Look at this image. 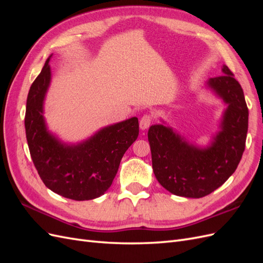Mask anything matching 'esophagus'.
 <instances>
[{"label": "esophagus", "instance_id": "esophagus-1", "mask_svg": "<svg viewBox=\"0 0 263 263\" xmlns=\"http://www.w3.org/2000/svg\"><path fill=\"white\" fill-rule=\"evenodd\" d=\"M151 121H153V117H151L150 115L146 114V115L142 116V117L140 118V122H139L140 129H141V130L147 129L148 127L150 126V124H151Z\"/></svg>", "mask_w": 263, "mask_h": 263}]
</instances>
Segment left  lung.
I'll use <instances>...</instances> for the list:
<instances>
[{"instance_id":"obj_1","label":"left lung","mask_w":263,"mask_h":263,"mask_svg":"<svg viewBox=\"0 0 263 263\" xmlns=\"http://www.w3.org/2000/svg\"><path fill=\"white\" fill-rule=\"evenodd\" d=\"M221 71L224 74L205 82L227 105L219 130L209 146L202 148L187 141L163 121L148 130L155 176L174 195L192 198L209 195L224 184L240 162L248 132V107L232 71L225 65Z\"/></svg>"}]
</instances>
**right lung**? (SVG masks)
Wrapping results in <instances>:
<instances>
[{
	"label": "right lung",
	"instance_id": "1",
	"mask_svg": "<svg viewBox=\"0 0 263 263\" xmlns=\"http://www.w3.org/2000/svg\"><path fill=\"white\" fill-rule=\"evenodd\" d=\"M51 57L31 84L26 102L25 129L31 160L52 192L74 201L93 200L112 185L124 154L138 137V118L103 127L78 144L61 141L48 130L44 117Z\"/></svg>",
	"mask_w": 263,
	"mask_h": 263
}]
</instances>
